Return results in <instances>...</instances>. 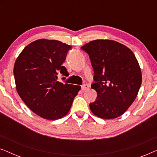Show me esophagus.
I'll return each instance as SVG.
<instances>
[{
    "instance_id": "obj_1",
    "label": "esophagus",
    "mask_w": 157,
    "mask_h": 157,
    "mask_svg": "<svg viewBox=\"0 0 157 157\" xmlns=\"http://www.w3.org/2000/svg\"><path fill=\"white\" fill-rule=\"evenodd\" d=\"M89 89V86L88 84H83L81 86V89L83 90V91H86Z\"/></svg>"
}]
</instances>
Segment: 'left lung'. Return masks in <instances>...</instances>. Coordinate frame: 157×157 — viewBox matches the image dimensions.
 I'll return each instance as SVG.
<instances>
[{
	"label": "left lung",
	"instance_id": "obj_1",
	"mask_svg": "<svg viewBox=\"0 0 157 157\" xmlns=\"http://www.w3.org/2000/svg\"><path fill=\"white\" fill-rule=\"evenodd\" d=\"M81 48L89 56L95 81L91 88L97 92L90 109L101 119L120 117L136 98L142 81L134 53L112 40H94Z\"/></svg>",
	"mask_w": 157,
	"mask_h": 157
}]
</instances>
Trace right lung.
Returning a JSON list of instances; mask_svg holds the SVG:
<instances>
[{"mask_svg": "<svg viewBox=\"0 0 157 157\" xmlns=\"http://www.w3.org/2000/svg\"><path fill=\"white\" fill-rule=\"evenodd\" d=\"M71 46L59 40L38 39L25 46L15 62L18 95L32 111L44 119L65 117L81 89L80 86L57 81L59 74L68 76L62 64Z\"/></svg>", "mask_w": 157, "mask_h": 157, "instance_id": "obj_1", "label": "right lung"}]
</instances>
